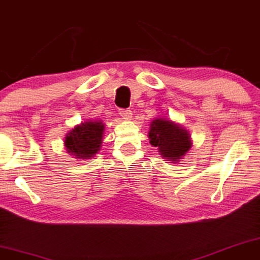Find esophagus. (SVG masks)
Returning <instances> with one entry per match:
<instances>
[{"mask_svg":"<svg viewBox=\"0 0 260 260\" xmlns=\"http://www.w3.org/2000/svg\"><path fill=\"white\" fill-rule=\"evenodd\" d=\"M119 114L123 120H131V119H132V115H133L132 110H129V109H121Z\"/></svg>","mask_w":260,"mask_h":260,"instance_id":"34e87169","label":"esophagus"}]
</instances>
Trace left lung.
Wrapping results in <instances>:
<instances>
[{
  "mask_svg": "<svg viewBox=\"0 0 260 260\" xmlns=\"http://www.w3.org/2000/svg\"><path fill=\"white\" fill-rule=\"evenodd\" d=\"M148 139L152 146L170 162L181 161L192 146L189 131L166 117H155L150 123Z\"/></svg>",
  "mask_w": 260,
  "mask_h": 260,
  "instance_id": "1",
  "label": "left lung"
}]
</instances>
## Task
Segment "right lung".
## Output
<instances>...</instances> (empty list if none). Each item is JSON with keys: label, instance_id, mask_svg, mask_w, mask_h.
Returning <instances> with one entry per match:
<instances>
[{"label": "right lung", "instance_id": "right-lung-1", "mask_svg": "<svg viewBox=\"0 0 260 260\" xmlns=\"http://www.w3.org/2000/svg\"><path fill=\"white\" fill-rule=\"evenodd\" d=\"M105 123L101 120H86L67 134L64 146L76 159H91L101 150Z\"/></svg>", "mask_w": 260, "mask_h": 260}]
</instances>
